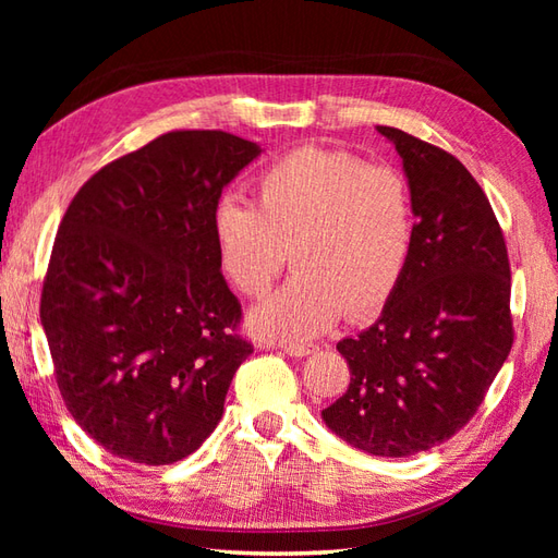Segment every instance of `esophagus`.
Returning a JSON list of instances; mask_svg holds the SVG:
<instances>
[{"instance_id":"34e87169","label":"esophagus","mask_w":558,"mask_h":558,"mask_svg":"<svg viewBox=\"0 0 558 558\" xmlns=\"http://www.w3.org/2000/svg\"><path fill=\"white\" fill-rule=\"evenodd\" d=\"M282 352L290 354V357H306V354H314L318 348L316 345H304V342H286L280 345Z\"/></svg>"}]
</instances>
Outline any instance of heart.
Masks as SVG:
<instances>
[{
    "mask_svg": "<svg viewBox=\"0 0 558 558\" xmlns=\"http://www.w3.org/2000/svg\"><path fill=\"white\" fill-rule=\"evenodd\" d=\"M225 276L264 294L286 268L298 272L248 312V328L270 340H306L390 300L412 248V204L402 177L345 150L304 146L256 182V206L225 196L213 210Z\"/></svg>",
    "mask_w": 558,
    "mask_h": 558,
    "instance_id": "heart-1",
    "label": "heart"
}]
</instances>
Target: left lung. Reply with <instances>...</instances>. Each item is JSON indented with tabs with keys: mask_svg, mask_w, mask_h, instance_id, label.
Wrapping results in <instances>:
<instances>
[{
	"mask_svg": "<svg viewBox=\"0 0 558 558\" xmlns=\"http://www.w3.org/2000/svg\"><path fill=\"white\" fill-rule=\"evenodd\" d=\"M412 248L381 316L338 342L350 386L322 417L352 448L408 458L460 432L513 345L511 268L489 198L450 153L393 126Z\"/></svg>",
	"mask_w": 558,
	"mask_h": 558,
	"instance_id": "obj_1",
	"label": "left lung"
}]
</instances>
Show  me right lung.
I'll list each match as a JSON object with an SVG mask.
<instances>
[{"instance_id":"right-lung-1","label":"right lung","mask_w":558,"mask_h":558,"mask_svg":"<svg viewBox=\"0 0 558 558\" xmlns=\"http://www.w3.org/2000/svg\"><path fill=\"white\" fill-rule=\"evenodd\" d=\"M264 148L170 132L81 186L57 230L40 324L71 417L108 453L170 465L222 417L252 345L220 272L213 210Z\"/></svg>"}]
</instances>
